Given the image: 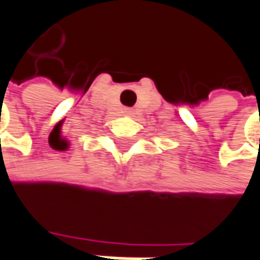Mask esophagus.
<instances>
[{
  "label": "esophagus",
  "mask_w": 260,
  "mask_h": 260,
  "mask_svg": "<svg viewBox=\"0 0 260 260\" xmlns=\"http://www.w3.org/2000/svg\"><path fill=\"white\" fill-rule=\"evenodd\" d=\"M123 113H125L126 116H129V117H132V116L135 115V112H134L132 109H125V110H123Z\"/></svg>",
  "instance_id": "1"
}]
</instances>
